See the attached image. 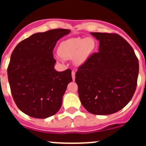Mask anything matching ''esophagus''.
<instances>
[{
	"mask_svg": "<svg viewBox=\"0 0 146 146\" xmlns=\"http://www.w3.org/2000/svg\"><path fill=\"white\" fill-rule=\"evenodd\" d=\"M72 80H74V79H75V72H74V71H72Z\"/></svg>",
	"mask_w": 146,
	"mask_h": 146,
	"instance_id": "esophagus-1",
	"label": "esophagus"
}]
</instances>
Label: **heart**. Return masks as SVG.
Instances as JSON below:
<instances>
[{
  "label": "heart",
  "instance_id": "obj_1",
  "mask_svg": "<svg viewBox=\"0 0 146 146\" xmlns=\"http://www.w3.org/2000/svg\"><path fill=\"white\" fill-rule=\"evenodd\" d=\"M96 47L95 41L92 38H72L65 40L60 44L58 53L63 58H74L76 65H82L87 60L90 54Z\"/></svg>",
  "mask_w": 146,
  "mask_h": 146
}]
</instances>
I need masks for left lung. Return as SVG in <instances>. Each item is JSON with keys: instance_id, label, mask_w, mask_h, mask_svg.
I'll return each instance as SVG.
<instances>
[{"instance_id": "obj_1", "label": "left lung", "mask_w": 146, "mask_h": 146, "mask_svg": "<svg viewBox=\"0 0 146 146\" xmlns=\"http://www.w3.org/2000/svg\"><path fill=\"white\" fill-rule=\"evenodd\" d=\"M91 33L99 41V52L76 72L78 94L89 113L113 114L124 108L135 94L138 59L131 45L117 33Z\"/></svg>"}]
</instances>
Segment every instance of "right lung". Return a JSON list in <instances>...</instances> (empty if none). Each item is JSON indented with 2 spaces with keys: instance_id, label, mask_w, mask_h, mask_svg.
<instances>
[{
  "instance_id": "obj_1",
  "label": "right lung",
  "mask_w": 146,
  "mask_h": 146,
  "mask_svg": "<svg viewBox=\"0 0 146 146\" xmlns=\"http://www.w3.org/2000/svg\"><path fill=\"white\" fill-rule=\"evenodd\" d=\"M68 29H53L33 34L13 50L8 80L15 104L23 113L36 118L52 116L60 110L72 71L57 72L53 49Z\"/></svg>"
}]
</instances>
